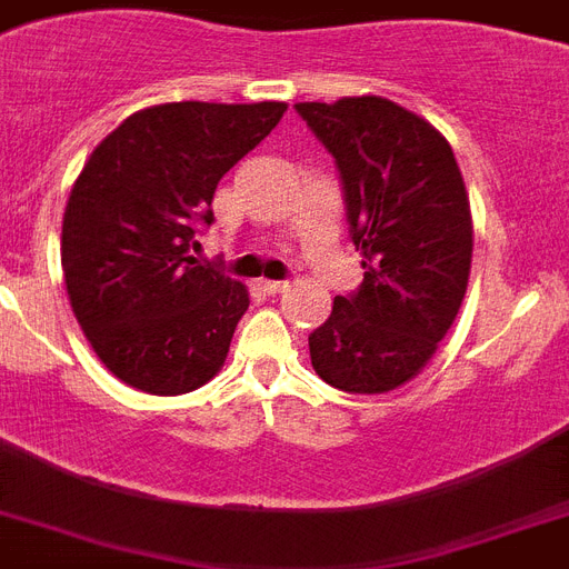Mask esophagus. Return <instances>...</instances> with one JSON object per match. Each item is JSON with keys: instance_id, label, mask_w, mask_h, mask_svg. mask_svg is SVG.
Wrapping results in <instances>:
<instances>
[{"instance_id": "1", "label": "esophagus", "mask_w": 569, "mask_h": 569, "mask_svg": "<svg viewBox=\"0 0 569 569\" xmlns=\"http://www.w3.org/2000/svg\"><path fill=\"white\" fill-rule=\"evenodd\" d=\"M262 292H269V295H280V292H286V280H262Z\"/></svg>"}]
</instances>
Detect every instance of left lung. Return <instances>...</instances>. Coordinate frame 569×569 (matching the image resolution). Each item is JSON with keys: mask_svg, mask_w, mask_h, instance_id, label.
Wrapping results in <instances>:
<instances>
[{"mask_svg": "<svg viewBox=\"0 0 569 569\" xmlns=\"http://www.w3.org/2000/svg\"><path fill=\"white\" fill-rule=\"evenodd\" d=\"M332 154L365 280L336 295L309 332L312 368L332 389L386 395L418 377L459 316L473 221L450 142L380 96L295 104Z\"/></svg>", "mask_w": 569, "mask_h": 569, "instance_id": "8db88e82", "label": "left lung"}]
</instances>
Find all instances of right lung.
<instances>
[{
  "label": "right lung",
  "instance_id": "obj_1",
  "mask_svg": "<svg viewBox=\"0 0 569 569\" xmlns=\"http://www.w3.org/2000/svg\"><path fill=\"white\" fill-rule=\"evenodd\" d=\"M283 101L137 110L69 192L60 266L96 357L131 389L172 397L221 371L248 289L189 257L219 180L260 146Z\"/></svg>",
  "mask_w": 569,
  "mask_h": 569
}]
</instances>
